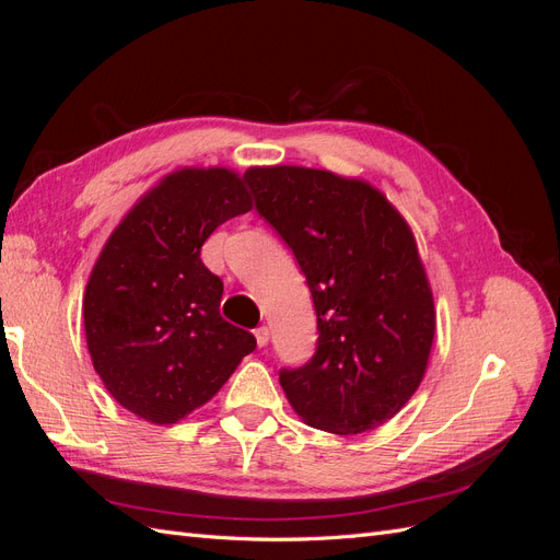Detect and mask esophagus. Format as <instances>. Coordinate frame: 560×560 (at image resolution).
Masks as SVG:
<instances>
[{
	"instance_id": "esophagus-1",
	"label": "esophagus",
	"mask_w": 560,
	"mask_h": 560,
	"mask_svg": "<svg viewBox=\"0 0 560 560\" xmlns=\"http://www.w3.org/2000/svg\"><path fill=\"white\" fill-rule=\"evenodd\" d=\"M268 336H270L268 327H257V329H254V338H257V346L259 348H264L268 343Z\"/></svg>"
}]
</instances>
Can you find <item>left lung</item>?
I'll use <instances>...</instances> for the list:
<instances>
[{
	"instance_id": "1",
	"label": "left lung",
	"mask_w": 560,
	"mask_h": 560,
	"mask_svg": "<svg viewBox=\"0 0 560 560\" xmlns=\"http://www.w3.org/2000/svg\"><path fill=\"white\" fill-rule=\"evenodd\" d=\"M257 210L292 247L317 313L308 364L280 385L311 428L362 434L397 416L428 371L436 311L411 226L374 184L257 165Z\"/></svg>"
}]
</instances>
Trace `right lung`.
<instances>
[{
	"mask_svg": "<svg viewBox=\"0 0 560 560\" xmlns=\"http://www.w3.org/2000/svg\"><path fill=\"white\" fill-rule=\"evenodd\" d=\"M252 210L247 173L179 167L112 231L83 294V329L100 381L138 418L173 425L208 404L257 338L219 315L224 284L200 247Z\"/></svg>",
	"mask_w": 560,
	"mask_h": 560,
	"instance_id": "1",
	"label": "right lung"
}]
</instances>
